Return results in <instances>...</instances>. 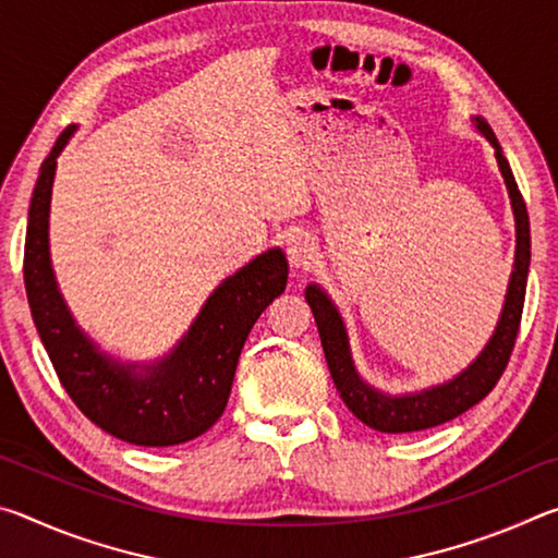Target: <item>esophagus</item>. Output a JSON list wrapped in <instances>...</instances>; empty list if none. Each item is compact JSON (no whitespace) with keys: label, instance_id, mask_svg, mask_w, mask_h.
Listing matches in <instances>:
<instances>
[{"label":"esophagus","instance_id":"1","mask_svg":"<svg viewBox=\"0 0 558 558\" xmlns=\"http://www.w3.org/2000/svg\"><path fill=\"white\" fill-rule=\"evenodd\" d=\"M317 258V243L310 233L295 231L288 235V260L292 268H307Z\"/></svg>","mask_w":558,"mask_h":558}]
</instances>
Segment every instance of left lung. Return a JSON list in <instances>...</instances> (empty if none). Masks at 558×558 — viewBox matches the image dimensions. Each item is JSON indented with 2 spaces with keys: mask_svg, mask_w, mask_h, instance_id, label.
I'll use <instances>...</instances> for the list:
<instances>
[{
  "mask_svg": "<svg viewBox=\"0 0 558 558\" xmlns=\"http://www.w3.org/2000/svg\"><path fill=\"white\" fill-rule=\"evenodd\" d=\"M475 130L483 135L495 149V159L499 167V174L505 179L509 204H512L514 214V266L512 276H509L507 295L502 313H499L497 327L489 342L485 344L468 369H462L450 381H442L436 386L421 391L409 393H386L376 389L369 381L359 374L352 347H349V335L342 315H339L332 298L317 286L310 282L305 288V300L310 310H313L319 339H323L325 359L332 374V381L337 386L339 396L347 403L359 421L366 426L381 433H413L426 430L440 423L452 421L456 415L465 413L472 405L480 403L485 396L495 389V384L502 376L505 366L509 362V354L514 349V339L519 332V319H522L524 295H526V276H529V260H532V235H529V214L526 204L519 194V186L514 182L512 167H509L507 157L499 147L493 128L487 125L485 118H472Z\"/></svg>",
  "mask_w": 558,
  "mask_h": 558,
  "instance_id": "1",
  "label": "left lung"
}]
</instances>
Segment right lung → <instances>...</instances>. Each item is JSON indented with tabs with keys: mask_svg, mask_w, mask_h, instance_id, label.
I'll list each match as a JSON object with an SVG mask.
<instances>
[{
	"mask_svg": "<svg viewBox=\"0 0 558 558\" xmlns=\"http://www.w3.org/2000/svg\"><path fill=\"white\" fill-rule=\"evenodd\" d=\"M75 130L65 128L44 159L29 206L24 286L34 325L63 389L98 428L132 446H179L221 418L251 327L288 286V258L282 248H268L226 278L172 352L155 362H122L102 352L75 325L49 251L56 159Z\"/></svg>",
	"mask_w": 558,
	"mask_h": 558,
	"instance_id": "obj_1",
	"label": "right lung"
}]
</instances>
